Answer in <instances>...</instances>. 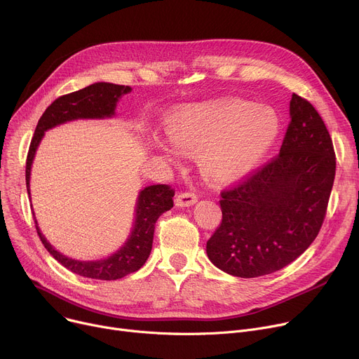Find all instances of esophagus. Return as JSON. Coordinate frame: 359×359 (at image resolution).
Wrapping results in <instances>:
<instances>
[{
    "instance_id": "1",
    "label": "esophagus",
    "mask_w": 359,
    "mask_h": 359,
    "mask_svg": "<svg viewBox=\"0 0 359 359\" xmlns=\"http://www.w3.org/2000/svg\"><path fill=\"white\" fill-rule=\"evenodd\" d=\"M196 201H197V194L196 193L183 191V193H179L177 197H176V206L187 208V206H191V204H194Z\"/></svg>"
}]
</instances>
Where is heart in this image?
Segmentation results:
<instances>
[{
	"label": "heart",
	"instance_id": "heart-1",
	"mask_svg": "<svg viewBox=\"0 0 359 359\" xmlns=\"http://www.w3.org/2000/svg\"><path fill=\"white\" fill-rule=\"evenodd\" d=\"M280 132V118L264 107L244 100L215 102L183 108L172 115L168 133L184 151L198 153L204 173L233 179L248 172L271 147ZM158 146L169 156L175 149L165 140Z\"/></svg>",
	"mask_w": 359,
	"mask_h": 359
}]
</instances>
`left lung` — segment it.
Instances as JSON below:
<instances>
[{
  "instance_id": "obj_1",
  "label": "left lung",
  "mask_w": 359,
  "mask_h": 359,
  "mask_svg": "<svg viewBox=\"0 0 359 359\" xmlns=\"http://www.w3.org/2000/svg\"><path fill=\"white\" fill-rule=\"evenodd\" d=\"M280 153L220 191L222 224L208 241L210 262L252 278L292 263L318 236L335 177L330 132L309 100L292 93Z\"/></svg>"
}]
</instances>
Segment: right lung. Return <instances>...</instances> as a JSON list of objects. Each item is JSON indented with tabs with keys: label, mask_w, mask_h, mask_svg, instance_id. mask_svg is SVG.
Wrapping results in <instances>:
<instances>
[{
	"label": "right lung",
	"mask_w": 359,
	"mask_h": 359,
	"mask_svg": "<svg viewBox=\"0 0 359 359\" xmlns=\"http://www.w3.org/2000/svg\"><path fill=\"white\" fill-rule=\"evenodd\" d=\"M128 92H130V88L125 85L97 82L81 90L60 96L45 109L38 121L27 155L25 180L28 194L31 165L34 161L35 150L43 136V132L60 123L74 119L109 118L115 114L118 99ZM173 196L175 189H172L169 184H153L143 189L137 198L135 227L129 240L118 252L105 260L78 262L68 259L45 240L38 229L36 220L35 229L48 252L69 271L95 280H118L137 271L146 263L151 250L155 224L165 212L173 208Z\"/></svg>",
	"instance_id": "add662e5"
}]
</instances>
